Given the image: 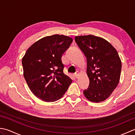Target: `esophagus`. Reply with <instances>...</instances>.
Returning a JSON list of instances; mask_svg holds the SVG:
<instances>
[{"label": "esophagus", "instance_id": "1", "mask_svg": "<svg viewBox=\"0 0 135 135\" xmlns=\"http://www.w3.org/2000/svg\"><path fill=\"white\" fill-rule=\"evenodd\" d=\"M79 72H78V71H77V72H76L75 73V74H74V76H75L76 78H78V77L79 76Z\"/></svg>", "mask_w": 135, "mask_h": 135}]
</instances>
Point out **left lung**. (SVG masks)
I'll list each match as a JSON object with an SVG mask.
<instances>
[{
    "label": "left lung",
    "mask_w": 135,
    "mask_h": 135,
    "mask_svg": "<svg viewBox=\"0 0 135 135\" xmlns=\"http://www.w3.org/2000/svg\"><path fill=\"white\" fill-rule=\"evenodd\" d=\"M75 40L87 60L90 84L84 95L91 102L104 101L119 81L122 64L118 53L110 42L99 36H79Z\"/></svg>",
    "instance_id": "obj_1"
}]
</instances>
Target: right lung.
I'll list each match as a JSON object with an SVG mask.
<instances>
[{
  "mask_svg": "<svg viewBox=\"0 0 135 135\" xmlns=\"http://www.w3.org/2000/svg\"><path fill=\"white\" fill-rule=\"evenodd\" d=\"M73 41L63 35L46 36L31 45L22 57L23 75L28 87L43 101L60 99L72 82L63 73L61 57Z\"/></svg>",
  "mask_w": 135,
  "mask_h": 135,
  "instance_id": "add662e5",
  "label": "right lung"
}]
</instances>
